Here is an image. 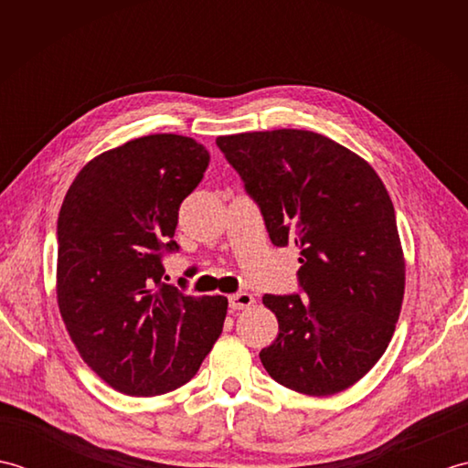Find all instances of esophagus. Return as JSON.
<instances>
[{"label": "esophagus", "instance_id": "esophagus-1", "mask_svg": "<svg viewBox=\"0 0 468 468\" xmlns=\"http://www.w3.org/2000/svg\"><path fill=\"white\" fill-rule=\"evenodd\" d=\"M253 303V295L247 292H237L233 295H229V307H231V310H247V307H251Z\"/></svg>", "mask_w": 468, "mask_h": 468}]
</instances>
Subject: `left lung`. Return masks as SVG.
Instances as JSON below:
<instances>
[{
  "label": "left lung",
  "mask_w": 468,
  "mask_h": 468,
  "mask_svg": "<svg viewBox=\"0 0 468 468\" xmlns=\"http://www.w3.org/2000/svg\"><path fill=\"white\" fill-rule=\"evenodd\" d=\"M260 207L270 239L300 250L302 293H265L280 334L260 352L275 382L310 396L342 392L380 360L404 297L394 205L364 158L310 131L218 136Z\"/></svg>",
  "instance_id": "8db88e82"
}]
</instances>
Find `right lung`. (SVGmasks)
I'll return each mask as SVG.
<instances>
[{
    "label": "right lung",
    "mask_w": 468,
    "mask_h": 468,
    "mask_svg": "<svg viewBox=\"0 0 468 468\" xmlns=\"http://www.w3.org/2000/svg\"><path fill=\"white\" fill-rule=\"evenodd\" d=\"M208 161L188 136L134 138L88 163L59 208V314L84 362L122 394L176 390L221 335L227 297L163 282L178 207Z\"/></svg>",
    "instance_id": "add662e5"
}]
</instances>
